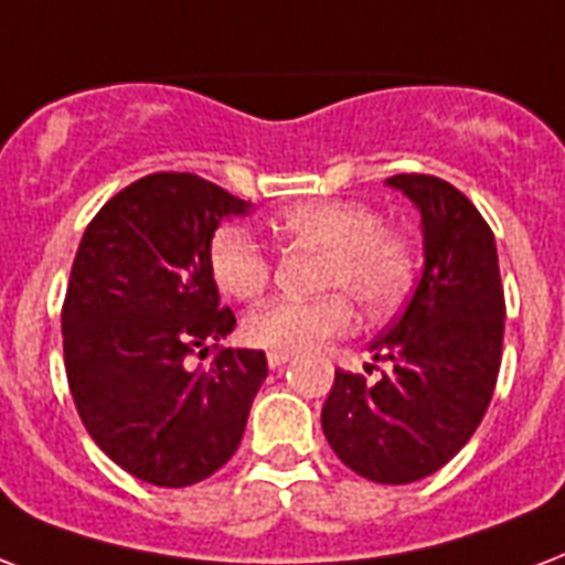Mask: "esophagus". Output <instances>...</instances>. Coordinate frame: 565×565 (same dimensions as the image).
Segmentation results:
<instances>
[{"label": "esophagus", "mask_w": 565, "mask_h": 565, "mask_svg": "<svg viewBox=\"0 0 565 565\" xmlns=\"http://www.w3.org/2000/svg\"><path fill=\"white\" fill-rule=\"evenodd\" d=\"M290 352H269V355H266V361H269V367H284V364H290Z\"/></svg>", "instance_id": "obj_1"}]
</instances>
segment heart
<instances>
[{
  "label": "heart",
  "instance_id": "1",
  "mask_svg": "<svg viewBox=\"0 0 565 565\" xmlns=\"http://www.w3.org/2000/svg\"><path fill=\"white\" fill-rule=\"evenodd\" d=\"M275 231L326 252L320 299H275L245 317V338L273 352H308L355 329V308L370 317L394 311L415 275V254L376 210L355 201H308L275 215ZM210 273L234 299H254L273 278V254L243 225L218 227L210 239Z\"/></svg>",
  "mask_w": 565,
  "mask_h": 565
}]
</instances>
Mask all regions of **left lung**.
<instances>
[{
    "label": "left lung",
    "instance_id": "1",
    "mask_svg": "<svg viewBox=\"0 0 565 565\" xmlns=\"http://www.w3.org/2000/svg\"><path fill=\"white\" fill-rule=\"evenodd\" d=\"M387 186L420 210L424 273L406 311L370 343L382 376L334 370L322 433L347 468L403 486L450 462L483 420L507 305L492 227L459 189L433 174H394Z\"/></svg>",
    "mask_w": 565,
    "mask_h": 565
}]
</instances>
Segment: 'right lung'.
I'll return each instance as SVG.
<instances>
[{"label": "right lung", "instance_id": "add662e5", "mask_svg": "<svg viewBox=\"0 0 565 565\" xmlns=\"http://www.w3.org/2000/svg\"><path fill=\"white\" fill-rule=\"evenodd\" d=\"M248 201L198 174L129 183L85 227L62 308L64 370L88 436L150 486L201 483L236 454L264 385L260 350H225L210 239ZM216 350L210 369L192 354Z\"/></svg>", "mask_w": 565, "mask_h": 565}]
</instances>
